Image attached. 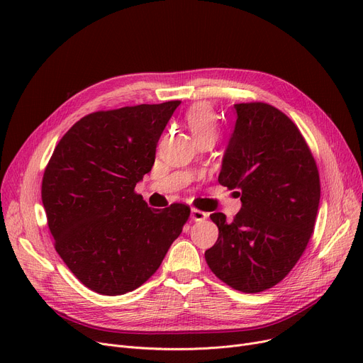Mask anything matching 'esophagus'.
I'll return each instance as SVG.
<instances>
[{"label":"esophagus","instance_id":"esophagus-1","mask_svg":"<svg viewBox=\"0 0 363 363\" xmlns=\"http://www.w3.org/2000/svg\"><path fill=\"white\" fill-rule=\"evenodd\" d=\"M207 216H208V213H206V212H203V211H199V208H196V207L191 208V219H193V220L201 222V220H204Z\"/></svg>","mask_w":363,"mask_h":363}]
</instances>
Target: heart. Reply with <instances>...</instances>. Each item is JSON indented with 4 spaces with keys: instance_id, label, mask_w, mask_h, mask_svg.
<instances>
[{
    "instance_id": "obj_1",
    "label": "heart",
    "mask_w": 363,
    "mask_h": 363,
    "mask_svg": "<svg viewBox=\"0 0 363 363\" xmlns=\"http://www.w3.org/2000/svg\"><path fill=\"white\" fill-rule=\"evenodd\" d=\"M184 122L199 143L203 140H215L219 135V122L216 113L207 103H197L189 107L184 116Z\"/></svg>"
}]
</instances>
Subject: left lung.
Instances as JSON below:
<instances>
[{"label":"left lung","instance_id":"8db88e82","mask_svg":"<svg viewBox=\"0 0 363 363\" xmlns=\"http://www.w3.org/2000/svg\"><path fill=\"white\" fill-rule=\"evenodd\" d=\"M234 107L235 129L218 181L238 189L242 206L233 222L220 212L211 215L219 237L204 257L234 290L260 293L287 277L306 250L320 181L306 140L287 114L260 101Z\"/></svg>","mask_w":363,"mask_h":363}]
</instances>
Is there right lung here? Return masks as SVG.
I'll return each instance as SVG.
<instances>
[{
    "mask_svg": "<svg viewBox=\"0 0 363 363\" xmlns=\"http://www.w3.org/2000/svg\"><path fill=\"white\" fill-rule=\"evenodd\" d=\"M181 101L100 110L55 145L41 197L55 252L89 290L121 296L155 274L189 218L174 203L151 208L135 185L151 170Z\"/></svg>",
    "mask_w": 363,
    "mask_h": 363,
    "instance_id": "right-lung-1",
    "label": "right lung"
}]
</instances>
